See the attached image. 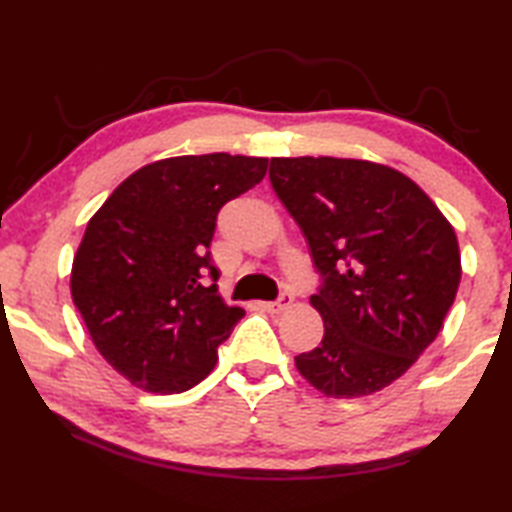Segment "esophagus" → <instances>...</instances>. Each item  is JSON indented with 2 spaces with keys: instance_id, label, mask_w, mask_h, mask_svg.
<instances>
[{
  "instance_id": "esophagus-1",
  "label": "esophagus",
  "mask_w": 512,
  "mask_h": 512,
  "mask_svg": "<svg viewBox=\"0 0 512 512\" xmlns=\"http://www.w3.org/2000/svg\"><path fill=\"white\" fill-rule=\"evenodd\" d=\"M291 305H293V293L284 291L275 302H264V309L268 311V314H282V311L289 309Z\"/></svg>"
}]
</instances>
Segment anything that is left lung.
Segmentation results:
<instances>
[{
  "label": "left lung",
  "mask_w": 512,
  "mask_h": 512,
  "mask_svg": "<svg viewBox=\"0 0 512 512\" xmlns=\"http://www.w3.org/2000/svg\"><path fill=\"white\" fill-rule=\"evenodd\" d=\"M273 192L323 277L325 336L296 368L327 397L377 393L436 339L461 282L456 232L397 169L348 158H273Z\"/></svg>",
  "instance_id": "obj_1"
}]
</instances>
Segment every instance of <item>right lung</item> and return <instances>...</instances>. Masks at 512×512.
<instances>
[{"label": "right lung", "mask_w": 512, "mask_h": 512, "mask_svg": "<svg viewBox=\"0 0 512 512\" xmlns=\"http://www.w3.org/2000/svg\"><path fill=\"white\" fill-rule=\"evenodd\" d=\"M266 158L210 153L146 164L92 216L72 300L101 357L142 391L183 393L210 375L244 318L219 296L216 214L262 183Z\"/></svg>", "instance_id": "obj_1"}]
</instances>
